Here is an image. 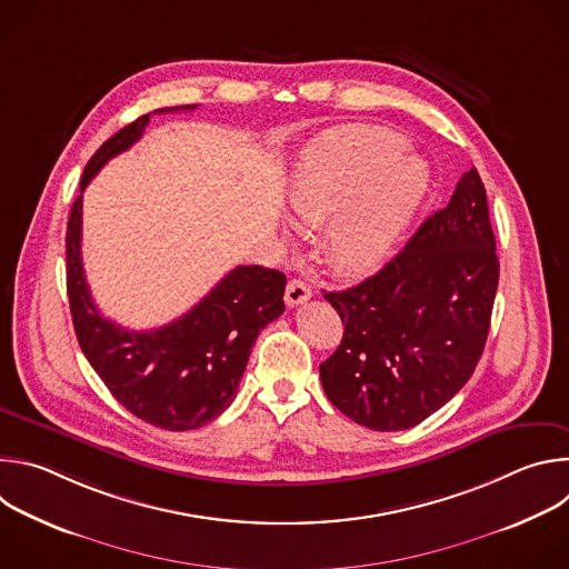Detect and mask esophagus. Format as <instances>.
<instances>
[{
  "mask_svg": "<svg viewBox=\"0 0 569 569\" xmlns=\"http://www.w3.org/2000/svg\"><path fill=\"white\" fill-rule=\"evenodd\" d=\"M310 299V286L301 279H290L286 286V303L288 306H299Z\"/></svg>",
  "mask_w": 569,
  "mask_h": 569,
  "instance_id": "1",
  "label": "esophagus"
}]
</instances>
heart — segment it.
<instances>
[{
  "mask_svg": "<svg viewBox=\"0 0 569 569\" xmlns=\"http://www.w3.org/2000/svg\"><path fill=\"white\" fill-rule=\"evenodd\" d=\"M430 187V169L400 134L378 126H349L306 150L288 187L295 218L321 224L327 254L347 274L385 263Z\"/></svg>",
  "mask_w": 569,
  "mask_h": 569,
  "instance_id": "obj_1",
  "label": "heart"
}]
</instances>
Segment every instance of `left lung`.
I'll return each mask as SVG.
<instances>
[{
  "label": "left lung",
  "mask_w": 569,
  "mask_h": 569,
  "mask_svg": "<svg viewBox=\"0 0 569 569\" xmlns=\"http://www.w3.org/2000/svg\"><path fill=\"white\" fill-rule=\"evenodd\" d=\"M500 279L496 236L477 169L380 272L327 292L345 323L321 387L351 421L408 430L468 382L491 327Z\"/></svg>",
  "instance_id": "left-lung-1"
}]
</instances>
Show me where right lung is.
I'll return each instance as SVG.
<instances>
[{
	"label": "right lung",
	"mask_w": 569,
	"mask_h": 569,
	"mask_svg": "<svg viewBox=\"0 0 569 569\" xmlns=\"http://www.w3.org/2000/svg\"><path fill=\"white\" fill-rule=\"evenodd\" d=\"M150 114L110 137L80 178L64 238L67 297L78 345L112 396L137 419L180 432L202 428L229 408L259 333L283 312L286 274L263 266H238L189 312L152 331H128L101 315L80 257L83 191L114 154L143 134Z\"/></svg>",
	"instance_id": "add662e5"
}]
</instances>
